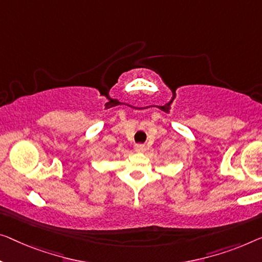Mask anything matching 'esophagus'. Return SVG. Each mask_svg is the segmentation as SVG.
Returning a JSON list of instances; mask_svg holds the SVG:
<instances>
[{
	"instance_id": "obj_1",
	"label": "esophagus",
	"mask_w": 262,
	"mask_h": 262,
	"mask_svg": "<svg viewBox=\"0 0 262 262\" xmlns=\"http://www.w3.org/2000/svg\"><path fill=\"white\" fill-rule=\"evenodd\" d=\"M134 148H135L136 151H139V153H143V151L146 150V146H144V144H142V143L135 144Z\"/></svg>"
}]
</instances>
